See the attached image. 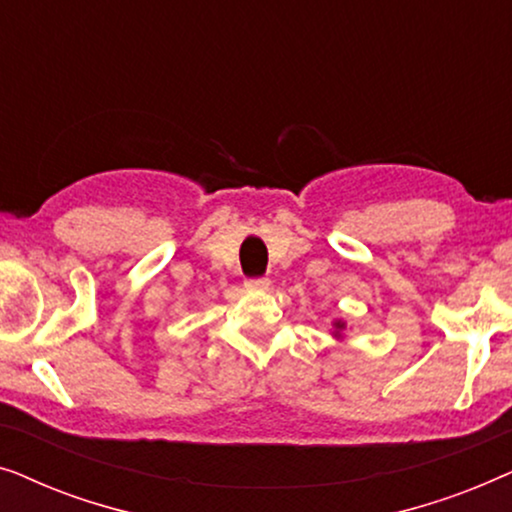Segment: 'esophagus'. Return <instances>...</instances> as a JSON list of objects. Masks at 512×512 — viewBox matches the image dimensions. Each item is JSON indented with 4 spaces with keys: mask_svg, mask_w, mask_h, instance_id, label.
Listing matches in <instances>:
<instances>
[{
    "mask_svg": "<svg viewBox=\"0 0 512 512\" xmlns=\"http://www.w3.org/2000/svg\"><path fill=\"white\" fill-rule=\"evenodd\" d=\"M244 286L251 291H265V289H270V279L268 277H251L244 282Z\"/></svg>",
    "mask_w": 512,
    "mask_h": 512,
    "instance_id": "esophagus-1",
    "label": "esophagus"
}]
</instances>
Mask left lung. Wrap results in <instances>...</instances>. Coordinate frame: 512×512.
<instances>
[{
  "instance_id": "left-lung-1",
  "label": "left lung",
  "mask_w": 512,
  "mask_h": 512,
  "mask_svg": "<svg viewBox=\"0 0 512 512\" xmlns=\"http://www.w3.org/2000/svg\"><path fill=\"white\" fill-rule=\"evenodd\" d=\"M333 326H335V333H333V335H335V338H340L342 328H345V321H335V324H333Z\"/></svg>"
}]
</instances>
